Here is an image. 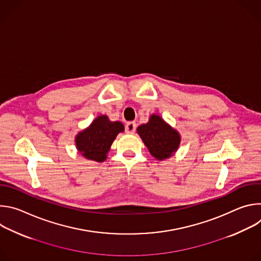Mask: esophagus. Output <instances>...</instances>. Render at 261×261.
Instances as JSON below:
<instances>
[{"label": "esophagus", "instance_id": "esophagus-1", "mask_svg": "<svg viewBox=\"0 0 261 261\" xmlns=\"http://www.w3.org/2000/svg\"><path fill=\"white\" fill-rule=\"evenodd\" d=\"M135 130H136V124H135L134 122L128 123V124L126 125V127H125V131H126V133H128V134H133V133L135 132Z\"/></svg>", "mask_w": 261, "mask_h": 261}]
</instances>
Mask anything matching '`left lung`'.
<instances>
[{
  "mask_svg": "<svg viewBox=\"0 0 261 261\" xmlns=\"http://www.w3.org/2000/svg\"><path fill=\"white\" fill-rule=\"evenodd\" d=\"M136 130L150 154L158 161L172 157L178 150L180 134L156 114Z\"/></svg>",
  "mask_w": 261,
  "mask_h": 261,
  "instance_id": "8db88e82",
  "label": "left lung"
}]
</instances>
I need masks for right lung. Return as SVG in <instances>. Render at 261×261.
Instances as JSON below:
<instances>
[{"instance_id":"obj_1","label":"right lung","mask_w":261,"mask_h":261,"mask_svg":"<svg viewBox=\"0 0 261 261\" xmlns=\"http://www.w3.org/2000/svg\"><path fill=\"white\" fill-rule=\"evenodd\" d=\"M124 130L121 122H113L107 116L101 115L75 136L77 151L88 160L103 162L107 159L110 146L117 135Z\"/></svg>"}]
</instances>
